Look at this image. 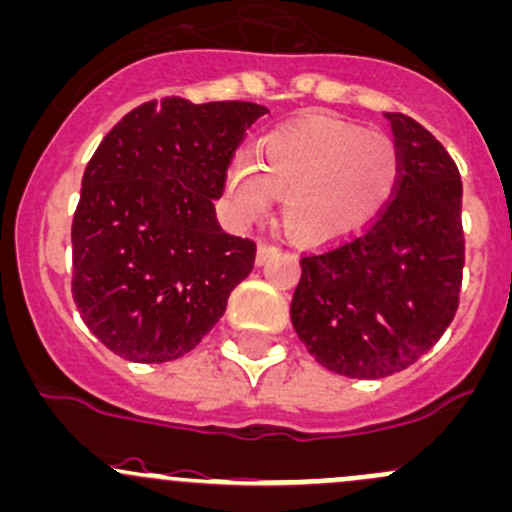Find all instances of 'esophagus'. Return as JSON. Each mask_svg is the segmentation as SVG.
<instances>
[{
    "label": "esophagus",
    "instance_id": "34e87169",
    "mask_svg": "<svg viewBox=\"0 0 512 512\" xmlns=\"http://www.w3.org/2000/svg\"><path fill=\"white\" fill-rule=\"evenodd\" d=\"M274 252H277V245H272V242H267V240L257 242V265H265Z\"/></svg>",
    "mask_w": 512,
    "mask_h": 512
}]
</instances>
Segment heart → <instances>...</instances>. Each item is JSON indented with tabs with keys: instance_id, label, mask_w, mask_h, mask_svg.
<instances>
[{
	"instance_id": "1",
	"label": "heart",
	"mask_w": 512,
	"mask_h": 512,
	"mask_svg": "<svg viewBox=\"0 0 512 512\" xmlns=\"http://www.w3.org/2000/svg\"><path fill=\"white\" fill-rule=\"evenodd\" d=\"M402 157L392 137L333 117H306L272 129L257 161L238 154L225 174L233 220L250 223L282 196L289 235L311 245L353 238L390 201Z\"/></svg>"
}]
</instances>
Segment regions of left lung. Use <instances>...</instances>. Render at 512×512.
<instances>
[{
	"label": "left lung",
	"instance_id": "1",
	"mask_svg": "<svg viewBox=\"0 0 512 512\" xmlns=\"http://www.w3.org/2000/svg\"><path fill=\"white\" fill-rule=\"evenodd\" d=\"M402 171L353 238L301 257L292 324L338 375L378 380L417 363L454 319L464 272L461 176L429 129L385 112Z\"/></svg>",
	"mask_w": 512,
	"mask_h": 512
}]
</instances>
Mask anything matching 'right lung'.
<instances>
[{"label":"right lung","mask_w":512,"mask_h":512,"mask_svg":"<svg viewBox=\"0 0 512 512\" xmlns=\"http://www.w3.org/2000/svg\"><path fill=\"white\" fill-rule=\"evenodd\" d=\"M267 107L149 100L107 132L73 215V299L112 353L164 363L201 343L252 272L255 242L215 218L225 171Z\"/></svg>","instance_id":"1"}]
</instances>
